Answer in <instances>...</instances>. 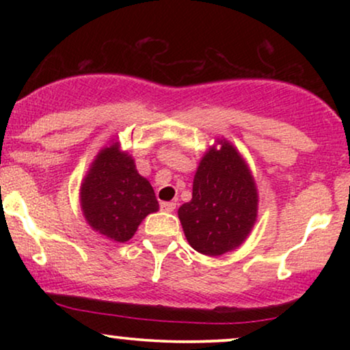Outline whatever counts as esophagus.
I'll use <instances>...</instances> for the list:
<instances>
[{"mask_svg": "<svg viewBox=\"0 0 350 350\" xmlns=\"http://www.w3.org/2000/svg\"><path fill=\"white\" fill-rule=\"evenodd\" d=\"M175 207H176L175 202H161V210H162V212L170 213V212H174Z\"/></svg>", "mask_w": 350, "mask_h": 350, "instance_id": "obj_1", "label": "esophagus"}]
</instances>
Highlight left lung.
Masks as SVG:
<instances>
[{
  "label": "left lung",
  "instance_id": "8db88e82",
  "mask_svg": "<svg viewBox=\"0 0 350 350\" xmlns=\"http://www.w3.org/2000/svg\"><path fill=\"white\" fill-rule=\"evenodd\" d=\"M215 142L196 170L193 199L178 208L186 241L207 256L241 247L258 218V188L250 167L226 138Z\"/></svg>",
  "mask_w": 350,
  "mask_h": 350
}]
</instances>
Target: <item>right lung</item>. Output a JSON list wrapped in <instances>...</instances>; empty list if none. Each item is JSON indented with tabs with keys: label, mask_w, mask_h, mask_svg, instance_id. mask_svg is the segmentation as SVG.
<instances>
[{
	"label": "right lung",
	"mask_w": 350,
	"mask_h": 350,
	"mask_svg": "<svg viewBox=\"0 0 350 350\" xmlns=\"http://www.w3.org/2000/svg\"><path fill=\"white\" fill-rule=\"evenodd\" d=\"M79 204L85 223L113 242H127L150 213L159 210L154 189L138 174L135 159L109 140L81 181Z\"/></svg>",
	"instance_id": "right-lung-1"
}]
</instances>
